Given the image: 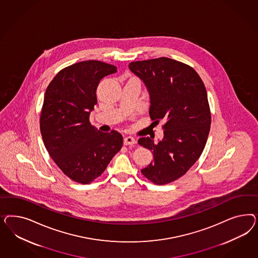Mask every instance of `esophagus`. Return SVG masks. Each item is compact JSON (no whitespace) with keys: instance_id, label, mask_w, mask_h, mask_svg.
Segmentation results:
<instances>
[{"instance_id":"1","label":"esophagus","mask_w":258,"mask_h":258,"mask_svg":"<svg viewBox=\"0 0 258 258\" xmlns=\"http://www.w3.org/2000/svg\"><path fill=\"white\" fill-rule=\"evenodd\" d=\"M136 140L132 137V136H126L124 139V145L125 146H130V145H135Z\"/></svg>"}]
</instances>
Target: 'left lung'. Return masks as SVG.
<instances>
[{"label":"left lung","mask_w":258,"mask_h":258,"mask_svg":"<svg viewBox=\"0 0 258 258\" xmlns=\"http://www.w3.org/2000/svg\"><path fill=\"white\" fill-rule=\"evenodd\" d=\"M128 68L149 91L150 118L165 122L162 140H138L154 156L141 172L155 184L169 183L183 176L203 153L211 125L206 89L192 67L168 57L133 61Z\"/></svg>","instance_id":"1"}]
</instances>
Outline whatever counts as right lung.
Listing matches in <instances>:
<instances>
[{
	"label": "right lung",
	"instance_id": "add662e5",
	"mask_svg": "<svg viewBox=\"0 0 258 258\" xmlns=\"http://www.w3.org/2000/svg\"><path fill=\"white\" fill-rule=\"evenodd\" d=\"M116 72L108 63L81 61L58 72L47 87L39 119L42 140L55 164L79 183L99 177L123 146L120 133H101L89 120L100 80Z\"/></svg>",
	"mask_w": 258,
	"mask_h": 258
}]
</instances>
